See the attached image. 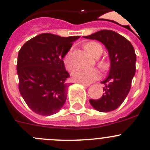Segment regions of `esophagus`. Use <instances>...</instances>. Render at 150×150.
Wrapping results in <instances>:
<instances>
[{"label":"esophagus","instance_id":"34e87169","mask_svg":"<svg viewBox=\"0 0 150 150\" xmlns=\"http://www.w3.org/2000/svg\"><path fill=\"white\" fill-rule=\"evenodd\" d=\"M80 84H81V85H83V86H89V84H88V83H79Z\"/></svg>","mask_w":150,"mask_h":150}]
</instances>
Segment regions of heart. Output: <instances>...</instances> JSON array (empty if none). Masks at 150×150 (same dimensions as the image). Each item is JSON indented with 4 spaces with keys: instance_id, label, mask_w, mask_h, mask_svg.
<instances>
[{
    "instance_id": "obj_1",
    "label": "heart",
    "mask_w": 150,
    "mask_h": 150,
    "mask_svg": "<svg viewBox=\"0 0 150 150\" xmlns=\"http://www.w3.org/2000/svg\"><path fill=\"white\" fill-rule=\"evenodd\" d=\"M84 48L94 58H98L103 52V47L100 43L96 41L87 42ZM64 64L68 71H72L75 69V65L72 60V51L69 50L64 58ZM100 77V73L96 69H78L72 74L74 81L78 83H89L94 81Z\"/></svg>"
}]
</instances>
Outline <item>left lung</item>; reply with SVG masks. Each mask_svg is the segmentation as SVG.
<instances>
[{"mask_svg": "<svg viewBox=\"0 0 150 150\" xmlns=\"http://www.w3.org/2000/svg\"><path fill=\"white\" fill-rule=\"evenodd\" d=\"M104 44L110 58V74L101 82L103 94L99 99H90L89 103L102 112L113 111L120 107L127 98L135 73L136 54L135 50L124 36L112 30H100L88 36Z\"/></svg>", "mask_w": 150, "mask_h": 150, "instance_id": "obj_1", "label": "left lung"}]
</instances>
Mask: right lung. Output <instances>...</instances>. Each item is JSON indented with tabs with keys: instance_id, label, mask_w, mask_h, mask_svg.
Here are the masks:
<instances>
[{
	"instance_id": "add662e5",
	"label": "right lung",
	"mask_w": 150,
	"mask_h": 150,
	"mask_svg": "<svg viewBox=\"0 0 150 150\" xmlns=\"http://www.w3.org/2000/svg\"><path fill=\"white\" fill-rule=\"evenodd\" d=\"M79 36L61 37L43 33L26 41L18 52L19 91L34 112L48 116L58 112L67 99L65 54Z\"/></svg>"
}]
</instances>
